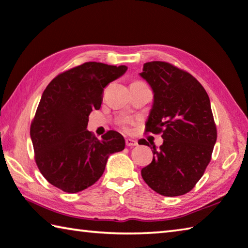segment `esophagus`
I'll return each instance as SVG.
<instances>
[{
	"mask_svg": "<svg viewBox=\"0 0 248 248\" xmlns=\"http://www.w3.org/2000/svg\"><path fill=\"white\" fill-rule=\"evenodd\" d=\"M125 145L129 146V147L137 146L138 142L136 141V140H132V139H125Z\"/></svg>",
	"mask_w": 248,
	"mask_h": 248,
	"instance_id": "1",
	"label": "esophagus"
}]
</instances>
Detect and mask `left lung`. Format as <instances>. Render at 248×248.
<instances>
[{"label":"left lung","mask_w":248,"mask_h":248,"mask_svg":"<svg viewBox=\"0 0 248 248\" xmlns=\"http://www.w3.org/2000/svg\"><path fill=\"white\" fill-rule=\"evenodd\" d=\"M140 76L154 94L146 131L164 139L159 148L151 143L154 157L142 178L160 195H183L202 178L217 141L208 94L192 75L165 62H145ZM139 144L150 146L144 139Z\"/></svg>","instance_id":"left-lung-1"}]
</instances>
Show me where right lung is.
Instances as JSON below:
<instances>
[{
  "instance_id": "obj_1",
  "label": "right lung",
  "mask_w": 248,
  "mask_h": 248,
  "mask_svg": "<svg viewBox=\"0 0 248 248\" xmlns=\"http://www.w3.org/2000/svg\"><path fill=\"white\" fill-rule=\"evenodd\" d=\"M124 65L89 62L58 75L48 83L31 124L35 163L52 186L67 193L91 186L104 172L124 139L114 130L98 140L87 130L92 109H100L103 90L127 71Z\"/></svg>"
}]
</instances>
